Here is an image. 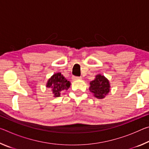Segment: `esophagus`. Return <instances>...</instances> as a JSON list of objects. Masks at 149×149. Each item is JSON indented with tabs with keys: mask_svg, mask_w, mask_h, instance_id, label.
<instances>
[{
	"mask_svg": "<svg viewBox=\"0 0 149 149\" xmlns=\"http://www.w3.org/2000/svg\"><path fill=\"white\" fill-rule=\"evenodd\" d=\"M73 78H74V79H75V80H77V79H81V77L74 76V77H73Z\"/></svg>",
	"mask_w": 149,
	"mask_h": 149,
	"instance_id": "obj_1",
	"label": "esophagus"
}]
</instances>
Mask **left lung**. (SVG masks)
Here are the masks:
<instances>
[{
  "label": "left lung",
  "mask_w": 149,
  "mask_h": 149,
  "mask_svg": "<svg viewBox=\"0 0 149 149\" xmlns=\"http://www.w3.org/2000/svg\"><path fill=\"white\" fill-rule=\"evenodd\" d=\"M90 91L98 99H103L110 91V84L108 80L104 76L97 75L95 79L90 82Z\"/></svg>",
  "instance_id": "1"
}]
</instances>
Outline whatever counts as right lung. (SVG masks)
<instances>
[{
	"mask_svg": "<svg viewBox=\"0 0 149 149\" xmlns=\"http://www.w3.org/2000/svg\"><path fill=\"white\" fill-rule=\"evenodd\" d=\"M70 83L64 77L60 74H54L50 78L47 84V87H50L54 97H60V92L63 91H66L69 89Z\"/></svg>",
	"mask_w": 149,
	"mask_h": 149,
	"instance_id": "obj_1",
	"label": "right lung"
}]
</instances>
